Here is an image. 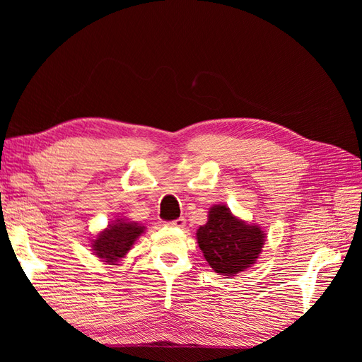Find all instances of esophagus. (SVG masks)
Returning <instances> with one entry per match:
<instances>
[{
    "label": "esophagus",
    "mask_w": 362,
    "mask_h": 362,
    "mask_svg": "<svg viewBox=\"0 0 362 362\" xmlns=\"http://www.w3.org/2000/svg\"><path fill=\"white\" fill-rule=\"evenodd\" d=\"M168 225H169V226L182 228V226L185 225V218H184V217H178V218H175V221H172V222H168Z\"/></svg>",
    "instance_id": "1"
}]
</instances>
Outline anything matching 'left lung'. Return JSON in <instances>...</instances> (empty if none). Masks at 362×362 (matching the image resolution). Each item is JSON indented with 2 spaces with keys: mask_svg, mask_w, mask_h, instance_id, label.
<instances>
[{
  "mask_svg": "<svg viewBox=\"0 0 362 362\" xmlns=\"http://www.w3.org/2000/svg\"><path fill=\"white\" fill-rule=\"evenodd\" d=\"M208 264L225 276H234L261 254L264 233L234 217L225 205H214L208 211V222L196 233Z\"/></svg>",
  "mask_w": 362,
  "mask_h": 362,
  "instance_id": "1",
  "label": "left lung"
}]
</instances>
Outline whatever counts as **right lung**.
<instances>
[{"label":"right lung","mask_w":362,"mask_h":362,"mask_svg":"<svg viewBox=\"0 0 362 362\" xmlns=\"http://www.w3.org/2000/svg\"><path fill=\"white\" fill-rule=\"evenodd\" d=\"M145 226L134 222H127L117 218L115 223L108 225L105 231L93 240V254L105 262H116L127 255V252L134 245L136 240L144 234Z\"/></svg>","instance_id":"add662e5"}]
</instances>
